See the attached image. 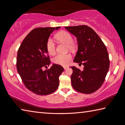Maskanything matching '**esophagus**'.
I'll use <instances>...</instances> for the list:
<instances>
[{
	"label": "esophagus",
	"instance_id": "1",
	"mask_svg": "<svg viewBox=\"0 0 125 125\" xmlns=\"http://www.w3.org/2000/svg\"><path fill=\"white\" fill-rule=\"evenodd\" d=\"M63 68H64V70H66L67 69V67H63Z\"/></svg>",
	"mask_w": 125,
	"mask_h": 125
}]
</instances>
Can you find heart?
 Wrapping results in <instances>:
<instances>
[{
  "instance_id": "b5f03b06",
  "label": "heart",
  "mask_w": 125,
  "mask_h": 125,
  "mask_svg": "<svg viewBox=\"0 0 125 125\" xmlns=\"http://www.w3.org/2000/svg\"><path fill=\"white\" fill-rule=\"evenodd\" d=\"M55 38L61 42H64L68 44L69 48L73 49L76 46L73 42V38L71 34L67 31H62L58 32L55 36ZM46 48L47 52L50 55L54 54L55 52L56 46L52 39H48L47 41ZM71 60V56L70 54H58L53 58V62L56 64L65 65H67Z\"/></svg>"
}]
</instances>
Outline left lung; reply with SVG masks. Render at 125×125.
<instances>
[{"mask_svg":"<svg viewBox=\"0 0 125 125\" xmlns=\"http://www.w3.org/2000/svg\"><path fill=\"white\" fill-rule=\"evenodd\" d=\"M75 35L78 50L73 62L82 64V70L71 67L73 88L79 92L90 94L102 85L110 67V60L105 45L94 30L86 25L65 27Z\"/></svg>","mask_w":125,"mask_h":125,"instance_id":"8db88e82","label":"left lung"}]
</instances>
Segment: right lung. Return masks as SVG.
<instances>
[{
    "label": "right lung",
    "mask_w": 125,
    "mask_h": 125,
    "mask_svg": "<svg viewBox=\"0 0 125 125\" xmlns=\"http://www.w3.org/2000/svg\"><path fill=\"white\" fill-rule=\"evenodd\" d=\"M60 27H40L31 31L18 49L17 68L25 86L34 94L45 95L55 92L59 85V76L64 69L54 64L49 69L42 68L50 64L46 43L50 34Z\"/></svg>",
    "instance_id": "obj_1"
}]
</instances>
